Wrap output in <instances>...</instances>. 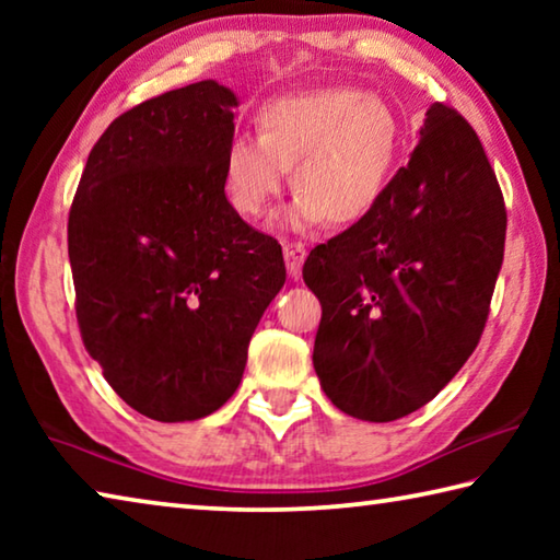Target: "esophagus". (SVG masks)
Masks as SVG:
<instances>
[{"label": "esophagus", "mask_w": 560, "mask_h": 560, "mask_svg": "<svg viewBox=\"0 0 560 560\" xmlns=\"http://www.w3.org/2000/svg\"><path fill=\"white\" fill-rule=\"evenodd\" d=\"M283 259H287V269L291 279L301 277L303 259H306V244L301 242H283Z\"/></svg>", "instance_id": "1"}]
</instances>
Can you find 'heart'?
I'll list each match as a JSON object with an SVG mask.
<instances>
[{"label":"heart","instance_id":"heart-1","mask_svg":"<svg viewBox=\"0 0 560 560\" xmlns=\"http://www.w3.org/2000/svg\"><path fill=\"white\" fill-rule=\"evenodd\" d=\"M259 138L236 136L224 153L226 200L261 220L293 167L289 224L360 222L381 202L402 155V122L383 98L360 89H324L267 103Z\"/></svg>","mask_w":560,"mask_h":560}]
</instances>
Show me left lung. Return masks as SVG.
I'll return each instance as SVG.
<instances>
[{"instance_id": "obj_1", "label": "left lung", "mask_w": 560, "mask_h": 560, "mask_svg": "<svg viewBox=\"0 0 560 560\" xmlns=\"http://www.w3.org/2000/svg\"><path fill=\"white\" fill-rule=\"evenodd\" d=\"M504 240V195L477 132L434 103L373 212L303 264L324 308L314 368L328 400L368 422L428 405L479 343Z\"/></svg>"}]
</instances>
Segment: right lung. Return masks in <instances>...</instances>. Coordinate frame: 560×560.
Here are the masks:
<instances>
[{"instance_id": "1", "label": "right lung", "mask_w": 560, "mask_h": 560, "mask_svg": "<svg viewBox=\"0 0 560 560\" xmlns=\"http://www.w3.org/2000/svg\"><path fill=\"white\" fill-rule=\"evenodd\" d=\"M236 106L230 89L200 81L126 110L93 145L69 212L83 346L158 422L200 420L230 400L287 281L281 244L224 195Z\"/></svg>"}]
</instances>
